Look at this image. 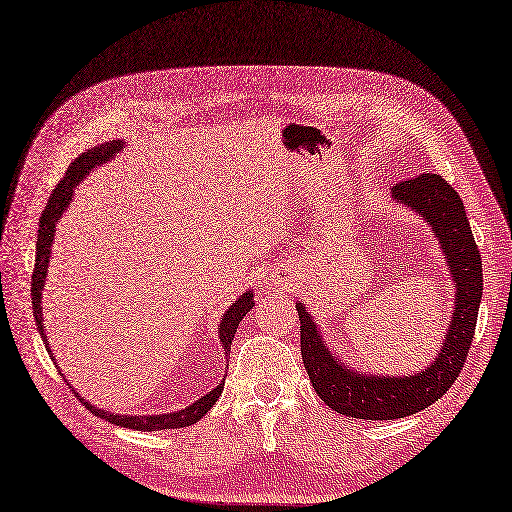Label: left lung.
<instances>
[{
    "instance_id": "1",
    "label": "left lung",
    "mask_w": 512,
    "mask_h": 512,
    "mask_svg": "<svg viewBox=\"0 0 512 512\" xmlns=\"http://www.w3.org/2000/svg\"><path fill=\"white\" fill-rule=\"evenodd\" d=\"M391 199L411 207L432 227L443 248L454 281V313L437 359L424 372L409 376H378L348 370L322 342L318 324L303 303L300 352L311 385L326 406L357 419H398L424 411L437 402L461 374L474 339L480 298L482 261L471 233L461 196L437 173H422L391 186Z\"/></svg>"
}]
</instances>
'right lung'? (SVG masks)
<instances>
[{
    "label": "right lung",
    "mask_w": 512,
    "mask_h": 512,
    "mask_svg": "<svg viewBox=\"0 0 512 512\" xmlns=\"http://www.w3.org/2000/svg\"><path fill=\"white\" fill-rule=\"evenodd\" d=\"M123 147H125L123 140L103 142V144H99V147L88 149L86 153L77 157L75 162H71L67 175L60 179L56 190L51 192L49 201L43 209L41 222H38L36 264H34V274H32V309H34V318H36V329L43 337L47 352H51V350H49V344H47L45 326H43V318H41V309H43L41 298H43V287H45V277H47V266H49V257H51V244H54L56 225H58V220H60L64 209L69 207L77 183H80L95 166L110 162L112 157L119 153ZM253 307H255L253 292H244L238 300H235V303H231V307L227 309L225 316H222L218 335H220L222 348H225V357L229 355V350H231V342H233L235 331H238V324L242 322V318ZM51 359H54V355H51ZM227 368H229V365H227ZM222 387H225V381H220L212 391H207L205 396H201L199 400L192 402L190 406H186V409L175 411V413H162V415H116V413H110V411L97 409V406L86 402L84 398H80V400L86 404V409L90 413H95L97 417L106 419V422H110V424H116L121 428H134V430L151 432V430H166V428H186V426L196 424L216 404V400L220 398V393H222Z\"/></svg>",
    "instance_id": "obj_1"
}]
</instances>
